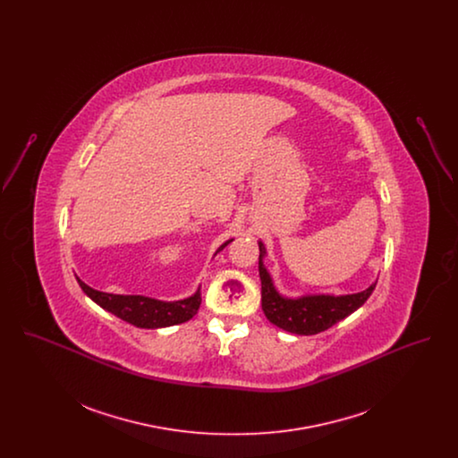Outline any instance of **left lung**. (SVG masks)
I'll list each match as a JSON object with an SVG mask.
<instances>
[{"label": "left lung", "instance_id": "1", "mask_svg": "<svg viewBox=\"0 0 458 458\" xmlns=\"http://www.w3.org/2000/svg\"><path fill=\"white\" fill-rule=\"evenodd\" d=\"M266 247L259 242V276H261L262 310L269 323L295 335H316L345 319L353 310L369 299L377 282L366 290L349 295L312 293L297 299L284 297L273 284V278L264 266Z\"/></svg>", "mask_w": 458, "mask_h": 458}]
</instances>
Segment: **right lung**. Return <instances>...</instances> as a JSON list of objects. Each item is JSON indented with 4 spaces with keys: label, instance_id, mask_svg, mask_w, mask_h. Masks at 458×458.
<instances>
[{
    "label": "right lung",
    "instance_id": "obj_1",
    "mask_svg": "<svg viewBox=\"0 0 458 458\" xmlns=\"http://www.w3.org/2000/svg\"><path fill=\"white\" fill-rule=\"evenodd\" d=\"M232 240L233 239L226 240L223 245H219L216 254L219 250H223ZM77 282L89 299H92L99 307H103L105 310L131 323L133 327H146V329L174 327V325L185 323L196 316L199 305L202 302L200 286L197 288L194 295H191L187 299L166 302V301H157V299L144 297V295L106 293V292L90 288L81 278H77Z\"/></svg>",
    "mask_w": 458,
    "mask_h": 458
}]
</instances>
